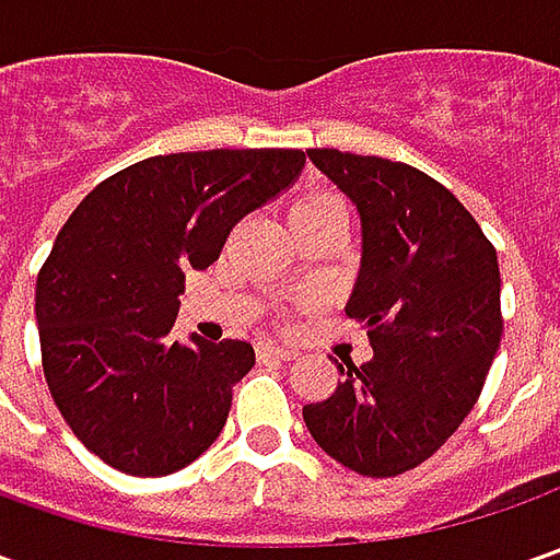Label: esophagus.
Wrapping results in <instances>:
<instances>
[{"instance_id":"obj_1","label":"esophagus","mask_w":560,"mask_h":560,"mask_svg":"<svg viewBox=\"0 0 560 560\" xmlns=\"http://www.w3.org/2000/svg\"><path fill=\"white\" fill-rule=\"evenodd\" d=\"M258 358L261 361H290V358H295V352L287 349V346H277V342H261L258 346Z\"/></svg>"}]
</instances>
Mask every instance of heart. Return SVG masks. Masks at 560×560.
<instances>
[{"label":"heart","instance_id":"b5f03b06","mask_svg":"<svg viewBox=\"0 0 560 560\" xmlns=\"http://www.w3.org/2000/svg\"><path fill=\"white\" fill-rule=\"evenodd\" d=\"M308 214H339V218H346V202L334 192H314V196L299 199L295 208H292V218H308Z\"/></svg>","mask_w":560,"mask_h":560}]
</instances>
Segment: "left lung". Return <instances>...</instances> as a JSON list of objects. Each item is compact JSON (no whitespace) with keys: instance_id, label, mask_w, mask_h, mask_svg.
<instances>
[{"instance_id":"8db88e82","label":"left lung","mask_w":560,"mask_h":560,"mask_svg":"<svg viewBox=\"0 0 560 560\" xmlns=\"http://www.w3.org/2000/svg\"><path fill=\"white\" fill-rule=\"evenodd\" d=\"M361 214L364 255L346 314L374 358L302 408L314 442L361 477L423 464L477 405L502 342L495 246L440 180L411 164L308 149Z\"/></svg>"}]
</instances>
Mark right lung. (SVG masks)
<instances>
[{
  "label": "right lung",
  "instance_id": "right-lung-1",
  "mask_svg": "<svg viewBox=\"0 0 560 560\" xmlns=\"http://www.w3.org/2000/svg\"><path fill=\"white\" fill-rule=\"evenodd\" d=\"M302 164V149L155 155L102 180L61 226L36 277L43 374L77 440L120 474H174L221 436L255 349L174 342L177 295Z\"/></svg>",
  "mask_w": 560,
  "mask_h": 560
}]
</instances>
